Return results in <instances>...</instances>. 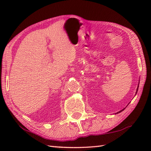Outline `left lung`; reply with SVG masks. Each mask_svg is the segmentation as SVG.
I'll use <instances>...</instances> for the list:
<instances>
[{
  "mask_svg": "<svg viewBox=\"0 0 151 151\" xmlns=\"http://www.w3.org/2000/svg\"><path fill=\"white\" fill-rule=\"evenodd\" d=\"M138 87H139V84H138ZM137 90H138V88H137ZM137 91H136V93H137ZM124 109H123V110H121V111H119V112H117V114H118V113H120V112H121L122 111H123V110H124Z\"/></svg>",
  "mask_w": 151,
  "mask_h": 151,
  "instance_id": "left-lung-1",
  "label": "left lung"
}]
</instances>
